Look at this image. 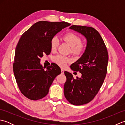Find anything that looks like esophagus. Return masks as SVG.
Returning a JSON list of instances; mask_svg holds the SVG:
<instances>
[{
    "label": "esophagus",
    "instance_id": "1",
    "mask_svg": "<svg viewBox=\"0 0 125 125\" xmlns=\"http://www.w3.org/2000/svg\"><path fill=\"white\" fill-rule=\"evenodd\" d=\"M64 70H63V69H61V73L64 74Z\"/></svg>",
    "mask_w": 125,
    "mask_h": 125
}]
</instances>
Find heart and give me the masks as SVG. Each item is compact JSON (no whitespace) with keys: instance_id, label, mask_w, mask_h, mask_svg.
I'll return each instance as SVG.
<instances>
[{"instance_id":"obj_1","label":"heart","mask_w":125,"mask_h":125,"mask_svg":"<svg viewBox=\"0 0 125 125\" xmlns=\"http://www.w3.org/2000/svg\"><path fill=\"white\" fill-rule=\"evenodd\" d=\"M63 39L71 47V53L75 56H81L85 52L86 47L84 43H82L81 38L75 33L68 32L63 35ZM60 41L57 36H54L50 40V47L52 51L54 52L57 49L59 45ZM56 64L61 67H64L67 63L70 62L69 57L62 55H57L52 58Z\"/></svg>"}]
</instances>
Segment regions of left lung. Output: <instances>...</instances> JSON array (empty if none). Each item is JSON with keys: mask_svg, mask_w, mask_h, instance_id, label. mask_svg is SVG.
<instances>
[{"mask_svg": "<svg viewBox=\"0 0 125 125\" xmlns=\"http://www.w3.org/2000/svg\"><path fill=\"white\" fill-rule=\"evenodd\" d=\"M70 28L85 36L87 46L82 57L70 65L71 70L82 74L81 77L75 79L70 73L64 71L67 81L64 94L71 104L82 105L91 102L102 87L107 71L108 55L106 46L95 29L77 25H72Z\"/></svg>", "mask_w": 125, "mask_h": 125, "instance_id": "left-lung-1", "label": "left lung"}]
</instances>
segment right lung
Instances as JSON below:
<instances>
[{
	"mask_svg": "<svg viewBox=\"0 0 125 125\" xmlns=\"http://www.w3.org/2000/svg\"><path fill=\"white\" fill-rule=\"evenodd\" d=\"M70 24L64 21H40L20 37L15 48L13 72L20 91L29 99L37 100L46 97L61 69L55 63L45 70L40 65L43 54H50V40Z\"/></svg>",
	"mask_w": 125,
	"mask_h": 125,
	"instance_id": "add662e5",
	"label": "right lung"
}]
</instances>
